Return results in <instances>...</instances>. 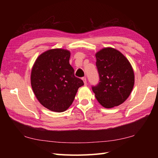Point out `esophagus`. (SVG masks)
I'll return each instance as SVG.
<instances>
[{
	"label": "esophagus",
	"instance_id": "1",
	"mask_svg": "<svg viewBox=\"0 0 158 158\" xmlns=\"http://www.w3.org/2000/svg\"><path fill=\"white\" fill-rule=\"evenodd\" d=\"M82 80L83 81V83H84V85H87V80H86V78L85 77H83L82 78Z\"/></svg>",
	"mask_w": 158,
	"mask_h": 158
}]
</instances>
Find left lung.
<instances>
[{"label": "left lung", "instance_id": "obj_1", "mask_svg": "<svg viewBox=\"0 0 158 158\" xmlns=\"http://www.w3.org/2000/svg\"><path fill=\"white\" fill-rule=\"evenodd\" d=\"M100 82L92 87L96 98L102 106L113 108L123 103L135 85L132 66L125 56L112 48L96 53Z\"/></svg>", "mask_w": 158, "mask_h": 158}]
</instances>
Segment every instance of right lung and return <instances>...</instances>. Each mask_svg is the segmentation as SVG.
<instances>
[{"label": "right lung", "mask_w": 158, "mask_h": 158, "mask_svg": "<svg viewBox=\"0 0 158 158\" xmlns=\"http://www.w3.org/2000/svg\"><path fill=\"white\" fill-rule=\"evenodd\" d=\"M70 51L52 49L42 53L32 66L31 82L36 98L48 109L63 112L72 105L79 88L84 85L74 75Z\"/></svg>", "instance_id": "right-lung-1"}]
</instances>
